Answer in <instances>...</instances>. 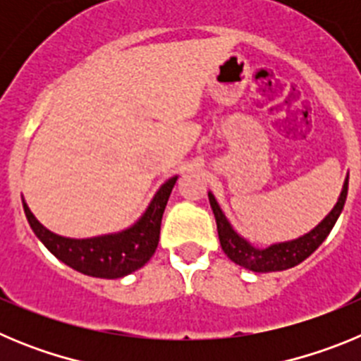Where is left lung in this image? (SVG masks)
<instances>
[{"label":"left lung","instance_id":"left-lung-1","mask_svg":"<svg viewBox=\"0 0 361 361\" xmlns=\"http://www.w3.org/2000/svg\"><path fill=\"white\" fill-rule=\"evenodd\" d=\"M347 190H349V175L343 180V188L340 191V197H338L334 208L325 215L320 224L314 226L311 231H307L302 237L286 242H275V244L267 245V247H257L247 238L238 235L228 220V216H226V213L220 208V204L216 202L212 191H208V197L216 220L220 245H222V251L228 255L229 260L237 264V266L244 267V269L253 271V273H273V271H283L298 266L300 262H304L309 255L318 250V245L327 238L331 229L336 224L343 206H345Z\"/></svg>","mask_w":361,"mask_h":361}]
</instances>
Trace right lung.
Returning a JSON list of instances; mask_svg holds the SVG:
<instances>
[{
  "label": "right lung",
  "mask_w": 361,
  "mask_h": 361,
  "mask_svg": "<svg viewBox=\"0 0 361 361\" xmlns=\"http://www.w3.org/2000/svg\"><path fill=\"white\" fill-rule=\"evenodd\" d=\"M178 175L162 184L148 208L130 228L88 238H70L44 228L23 199L28 224L43 245L63 264L95 279H123L141 269L153 257L161 235V220Z\"/></svg>",
  "instance_id": "obj_1"
}]
</instances>
